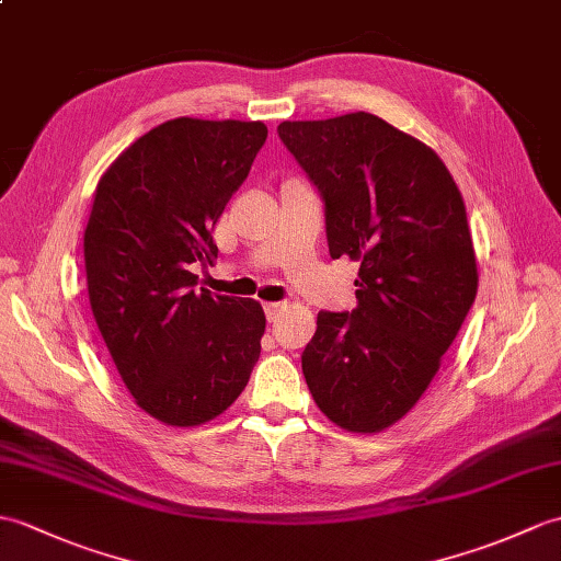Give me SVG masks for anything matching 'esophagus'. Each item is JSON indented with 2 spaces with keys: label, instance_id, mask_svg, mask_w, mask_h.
<instances>
[{
  "label": "esophagus",
  "instance_id": "34e87169",
  "mask_svg": "<svg viewBox=\"0 0 561 561\" xmlns=\"http://www.w3.org/2000/svg\"><path fill=\"white\" fill-rule=\"evenodd\" d=\"M284 308H286L284 304H265V316H267V320L275 322Z\"/></svg>",
  "mask_w": 561,
  "mask_h": 561
}]
</instances>
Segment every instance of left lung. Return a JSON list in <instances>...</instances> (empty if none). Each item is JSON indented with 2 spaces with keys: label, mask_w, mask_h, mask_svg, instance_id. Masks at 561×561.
I'll use <instances>...</instances> for the list:
<instances>
[{
  "label": "left lung",
  "mask_w": 561,
  "mask_h": 561,
  "mask_svg": "<svg viewBox=\"0 0 561 561\" xmlns=\"http://www.w3.org/2000/svg\"><path fill=\"white\" fill-rule=\"evenodd\" d=\"M277 134L322 195L330 255L360 265L351 316L318 312L308 389L334 425L382 433L425 394L476 301L461 191L433 148L368 112Z\"/></svg>",
  "instance_id": "left-lung-1"
}]
</instances>
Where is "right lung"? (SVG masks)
<instances>
[{"instance_id": "add662e5", "label": "right lung", "mask_w": 561, "mask_h": 561, "mask_svg": "<svg viewBox=\"0 0 561 561\" xmlns=\"http://www.w3.org/2000/svg\"><path fill=\"white\" fill-rule=\"evenodd\" d=\"M267 138L263 122L179 116L134 140L95 186L83 233L88 298L138 409L210 423L249 385L265 334L253 298L195 291L213 229Z\"/></svg>"}]
</instances>
